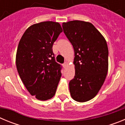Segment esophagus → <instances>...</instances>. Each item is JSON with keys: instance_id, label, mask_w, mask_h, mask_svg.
Here are the masks:
<instances>
[{"instance_id": "esophagus-1", "label": "esophagus", "mask_w": 125, "mask_h": 125, "mask_svg": "<svg viewBox=\"0 0 125 125\" xmlns=\"http://www.w3.org/2000/svg\"><path fill=\"white\" fill-rule=\"evenodd\" d=\"M62 66H63V67H64V68H66V67H67V66H68V63H67V62H64V63L63 64H62Z\"/></svg>"}]
</instances>
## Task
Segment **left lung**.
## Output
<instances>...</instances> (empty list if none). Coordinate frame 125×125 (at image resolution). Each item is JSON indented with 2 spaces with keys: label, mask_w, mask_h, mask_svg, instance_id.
I'll return each instance as SVG.
<instances>
[{
  "label": "left lung",
  "mask_w": 125,
  "mask_h": 125,
  "mask_svg": "<svg viewBox=\"0 0 125 125\" xmlns=\"http://www.w3.org/2000/svg\"><path fill=\"white\" fill-rule=\"evenodd\" d=\"M62 25L74 51L75 76L69 83L71 96L78 102L89 101L98 94L106 77V41L88 22L72 21L63 22Z\"/></svg>",
  "instance_id": "8db88e82"
}]
</instances>
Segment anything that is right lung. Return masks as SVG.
Listing matches in <instances>:
<instances>
[{
    "mask_svg": "<svg viewBox=\"0 0 125 125\" xmlns=\"http://www.w3.org/2000/svg\"><path fill=\"white\" fill-rule=\"evenodd\" d=\"M62 29L59 23L33 24L22 36L16 53L17 71L27 91L41 101L55 95L61 77V66L52 52L53 44Z\"/></svg>",
    "mask_w": 125,
    "mask_h": 125,
    "instance_id": "right-lung-1",
    "label": "right lung"
}]
</instances>
